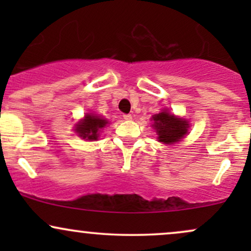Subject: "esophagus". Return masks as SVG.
<instances>
[{"label":"esophagus","instance_id":"1","mask_svg":"<svg viewBox=\"0 0 251 251\" xmlns=\"http://www.w3.org/2000/svg\"><path fill=\"white\" fill-rule=\"evenodd\" d=\"M123 118L125 120H131L132 119V116H131V114H124Z\"/></svg>","mask_w":251,"mask_h":251}]
</instances>
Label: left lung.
Instances as JSON below:
<instances>
[{
  "label": "left lung",
  "mask_w": 251,
  "mask_h": 251,
  "mask_svg": "<svg viewBox=\"0 0 251 251\" xmlns=\"http://www.w3.org/2000/svg\"><path fill=\"white\" fill-rule=\"evenodd\" d=\"M152 120H153L152 127L157 132L158 142L163 144L171 145V144L178 143L181 138H184V135L188 134L190 127L189 122H186L183 118L169 113L166 109H163L160 113L154 114Z\"/></svg>",
  "instance_id": "obj_1"
}]
</instances>
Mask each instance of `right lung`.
Segmentation results:
<instances>
[{"mask_svg": "<svg viewBox=\"0 0 251 251\" xmlns=\"http://www.w3.org/2000/svg\"><path fill=\"white\" fill-rule=\"evenodd\" d=\"M108 122L97 114L87 113L83 119L75 125V132L80 138L86 140H98L100 131L107 125Z\"/></svg>", "mask_w": 251, "mask_h": 251, "instance_id": "right-lung-1", "label": "right lung"}]
</instances>
